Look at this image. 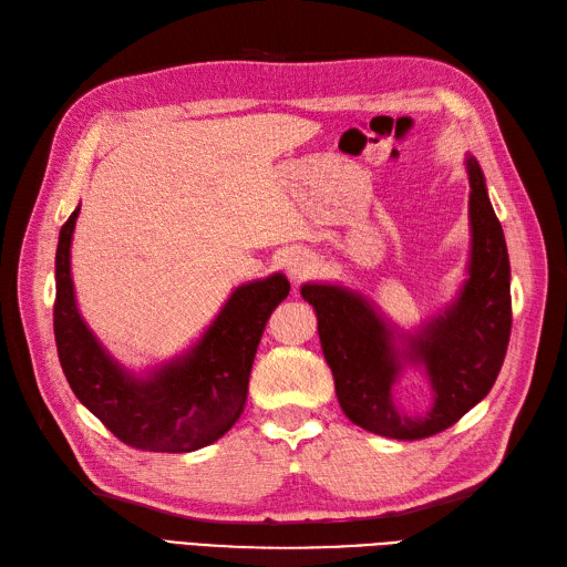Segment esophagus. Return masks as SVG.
Masks as SVG:
<instances>
[{
  "label": "esophagus",
  "mask_w": 567,
  "mask_h": 567,
  "mask_svg": "<svg viewBox=\"0 0 567 567\" xmlns=\"http://www.w3.org/2000/svg\"><path fill=\"white\" fill-rule=\"evenodd\" d=\"M315 255L307 252L302 248L293 250L288 257H286V269L290 277H293L296 281H302L305 277H310V274L315 271Z\"/></svg>",
  "instance_id": "1"
}]
</instances>
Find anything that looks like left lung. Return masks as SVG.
Instances as JSON below:
<instances>
[{"label":"left lung","instance_id":"left-lung-1","mask_svg":"<svg viewBox=\"0 0 567 567\" xmlns=\"http://www.w3.org/2000/svg\"><path fill=\"white\" fill-rule=\"evenodd\" d=\"M471 265L456 302L431 319L406 350L394 348L390 326L359 293L329 284H305L302 298L315 307L319 340L331 367L338 402L364 431L392 440H423L447 431L487 398L502 371L511 338V265L502 221L487 198L485 177L468 158ZM402 361L423 363L436 402L425 417H406L391 402Z\"/></svg>","mask_w":567,"mask_h":567}]
</instances>
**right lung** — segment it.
<instances>
[{
	"instance_id": "obj_1",
	"label": "right lung",
	"mask_w": 567,
	"mask_h": 567,
	"mask_svg": "<svg viewBox=\"0 0 567 567\" xmlns=\"http://www.w3.org/2000/svg\"><path fill=\"white\" fill-rule=\"evenodd\" d=\"M80 208L59 234L54 336L75 398L134 450L194 452L225 435L241 416L252 359L267 319L286 300L284 274L238 286L205 336L175 362L134 379L117 367L82 321L71 279V241Z\"/></svg>"
}]
</instances>
